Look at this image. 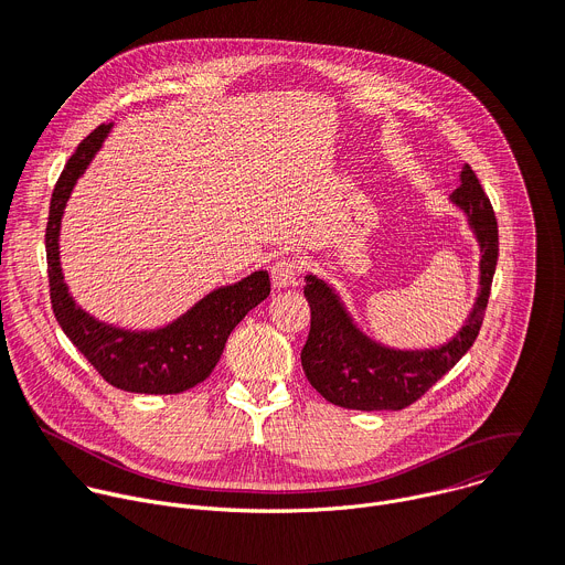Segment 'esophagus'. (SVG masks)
I'll use <instances>...</instances> for the list:
<instances>
[{"instance_id": "esophagus-1", "label": "esophagus", "mask_w": 565, "mask_h": 565, "mask_svg": "<svg viewBox=\"0 0 565 565\" xmlns=\"http://www.w3.org/2000/svg\"><path fill=\"white\" fill-rule=\"evenodd\" d=\"M299 273H301L299 259H295V257H284V259L275 262V266L270 268L273 286H275L277 290H281V288H290V286H297V281H299Z\"/></svg>"}]
</instances>
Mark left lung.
<instances>
[{"label": "left lung", "instance_id": "obj_1", "mask_svg": "<svg viewBox=\"0 0 565 565\" xmlns=\"http://www.w3.org/2000/svg\"><path fill=\"white\" fill-rule=\"evenodd\" d=\"M451 201L467 214L480 246V290L465 327L443 347L425 351L388 349L364 335L338 292L315 275L306 277L310 333L301 349L308 382L329 402L358 412H399L423 397L473 344L486 315L499 259V225L488 194L469 166Z\"/></svg>", "mask_w": 565, "mask_h": 565}]
</instances>
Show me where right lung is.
Listing matches in <instances>:
<instances>
[{"label":"right lung","instance_id":"obj_1","mask_svg":"<svg viewBox=\"0 0 565 565\" xmlns=\"http://www.w3.org/2000/svg\"><path fill=\"white\" fill-rule=\"evenodd\" d=\"M109 131L111 122L100 125L79 142L53 188L44 238L51 306L64 335L111 386L153 395L183 393L214 371L234 327L270 295V277L257 270L216 288L172 324L156 331H125L79 308L60 268V223L75 181L85 174Z\"/></svg>","mask_w":565,"mask_h":565}]
</instances>
